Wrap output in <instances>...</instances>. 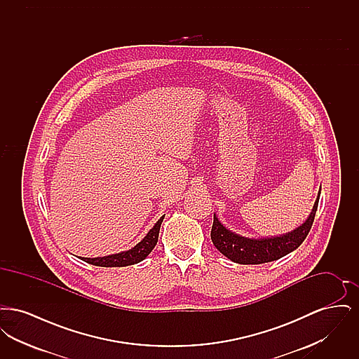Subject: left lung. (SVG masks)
I'll list each match as a JSON object with an SVG mask.
<instances>
[{
	"label": "left lung",
	"instance_id": "1",
	"mask_svg": "<svg viewBox=\"0 0 359 359\" xmlns=\"http://www.w3.org/2000/svg\"><path fill=\"white\" fill-rule=\"evenodd\" d=\"M320 191L315 201L313 208L302 226L296 227L287 234L280 237H268V238H246L238 236L223 226L221 221L214 214V222L211 229V241L214 246L233 262L237 264H264L276 261L281 257L287 256L290 252L296 250L303 241L307 238L308 233L312 227L315 214L318 210Z\"/></svg>",
	"mask_w": 359,
	"mask_h": 359
}]
</instances>
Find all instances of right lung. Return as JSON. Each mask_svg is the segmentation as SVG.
Instances as JSON below:
<instances>
[{
    "label": "right lung",
    "mask_w": 359,
    "mask_h": 359,
    "mask_svg": "<svg viewBox=\"0 0 359 359\" xmlns=\"http://www.w3.org/2000/svg\"><path fill=\"white\" fill-rule=\"evenodd\" d=\"M163 219H164V215L156 222L154 227L148 231V234L141 239L135 248H132L126 252H121V253L110 255V256L95 257V258H87V257H79V258L91 265L104 266V268L128 266V265L141 262L154 250V248L157 243V239H158V231H160V226H161Z\"/></svg>",
    "instance_id": "add662e5"
}]
</instances>
